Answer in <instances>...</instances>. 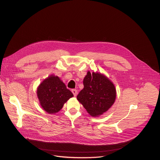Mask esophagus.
<instances>
[{"label":"esophagus","instance_id":"34e87169","mask_svg":"<svg viewBox=\"0 0 160 160\" xmlns=\"http://www.w3.org/2000/svg\"><path fill=\"white\" fill-rule=\"evenodd\" d=\"M72 92L74 96H77V90L76 89H72Z\"/></svg>","mask_w":160,"mask_h":160}]
</instances>
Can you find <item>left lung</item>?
<instances>
[{
	"mask_svg": "<svg viewBox=\"0 0 160 160\" xmlns=\"http://www.w3.org/2000/svg\"><path fill=\"white\" fill-rule=\"evenodd\" d=\"M83 83V88L77 98L90 115H101L115 102L117 94L115 87L105 75L88 72Z\"/></svg>",
	"mask_w": 160,
	"mask_h": 160,
	"instance_id": "1",
	"label": "left lung"
}]
</instances>
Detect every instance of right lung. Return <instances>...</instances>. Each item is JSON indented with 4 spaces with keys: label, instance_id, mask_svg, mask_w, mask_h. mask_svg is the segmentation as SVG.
<instances>
[{
    "label": "right lung",
    "instance_id": "add662e5",
    "mask_svg": "<svg viewBox=\"0 0 160 160\" xmlns=\"http://www.w3.org/2000/svg\"><path fill=\"white\" fill-rule=\"evenodd\" d=\"M37 94L42 108L50 114L59 111L64 104L73 96L60 78L54 75H50L40 84Z\"/></svg>",
    "mask_w": 160,
    "mask_h": 160
}]
</instances>
